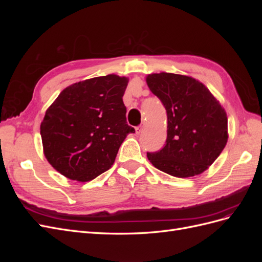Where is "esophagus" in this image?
<instances>
[{"label":"esophagus","instance_id":"1","mask_svg":"<svg viewBox=\"0 0 262 262\" xmlns=\"http://www.w3.org/2000/svg\"><path fill=\"white\" fill-rule=\"evenodd\" d=\"M144 128H145V122H143V123H142L141 125H139L138 128L136 129V132H137V134H140L142 131L144 130Z\"/></svg>","mask_w":262,"mask_h":262}]
</instances>
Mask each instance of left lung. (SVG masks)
Here are the masks:
<instances>
[{
  "label": "left lung",
  "instance_id": "8db88e82",
  "mask_svg": "<svg viewBox=\"0 0 262 262\" xmlns=\"http://www.w3.org/2000/svg\"><path fill=\"white\" fill-rule=\"evenodd\" d=\"M146 83L167 113L166 144L158 152L147 153L148 161L173 177L200 175L227 143L225 109L207 86L191 76L153 73L146 76Z\"/></svg>",
  "mask_w": 262,
  "mask_h": 262
}]
</instances>
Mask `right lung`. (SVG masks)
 <instances>
[{
	"instance_id": "add662e5",
	"label": "right lung",
	"mask_w": 262,
	"mask_h": 262,
	"mask_svg": "<svg viewBox=\"0 0 262 262\" xmlns=\"http://www.w3.org/2000/svg\"><path fill=\"white\" fill-rule=\"evenodd\" d=\"M129 78L116 74L68 86L47 109L40 124L43 154L64 177L91 181L114 164L129 133L123 94Z\"/></svg>"
}]
</instances>
